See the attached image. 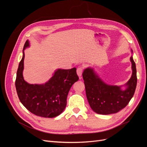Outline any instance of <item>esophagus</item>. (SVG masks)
<instances>
[{
    "label": "esophagus",
    "instance_id": "1",
    "mask_svg": "<svg viewBox=\"0 0 147 147\" xmlns=\"http://www.w3.org/2000/svg\"><path fill=\"white\" fill-rule=\"evenodd\" d=\"M83 71V69L82 67H78L77 69V73L78 76L80 77V78H82Z\"/></svg>",
    "mask_w": 147,
    "mask_h": 147
}]
</instances>
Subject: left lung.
<instances>
[{
	"label": "left lung",
	"instance_id": "1",
	"mask_svg": "<svg viewBox=\"0 0 147 147\" xmlns=\"http://www.w3.org/2000/svg\"><path fill=\"white\" fill-rule=\"evenodd\" d=\"M132 53V50H131ZM132 74L126 86L125 90L121 87L105 84L95 74L92 69H84L83 75L86 94L91 108L96 113L109 115L118 112L124 109L134 96L137 86V70L132 56Z\"/></svg>",
	"mask_w": 147,
	"mask_h": 147
}]
</instances>
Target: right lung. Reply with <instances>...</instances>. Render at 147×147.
<instances>
[{
	"label": "right lung",
	"instance_id": "obj_1",
	"mask_svg": "<svg viewBox=\"0 0 147 147\" xmlns=\"http://www.w3.org/2000/svg\"><path fill=\"white\" fill-rule=\"evenodd\" d=\"M29 47V40H26L16 73L15 86L18 96L22 104L33 114L44 118L56 117L65 109L70 89L78 80L77 69H57L46 83L29 84L23 75L24 50Z\"/></svg>",
	"mask_w": 147,
	"mask_h": 147
}]
</instances>
